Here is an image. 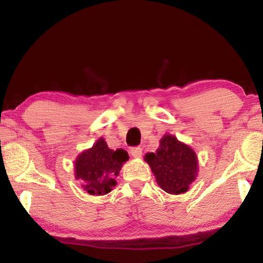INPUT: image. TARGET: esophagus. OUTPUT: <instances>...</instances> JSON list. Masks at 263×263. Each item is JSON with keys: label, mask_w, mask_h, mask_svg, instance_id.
<instances>
[{"label": "esophagus", "mask_w": 263, "mask_h": 263, "mask_svg": "<svg viewBox=\"0 0 263 263\" xmlns=\"http://www.w3.org/2000/svg\"><path fill=\"white\" fill-rule=\"evenodd\" d=\"M131 154L133 158H140L141 154H143V149H141L140 147H132Z\"/></svg>", "instance_id": "obj_1"}]
</instances>
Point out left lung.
<instances>
[{"label": "left lung", "mask_w": 263, "mask_h": 263, "mask_svg": "<svg viewBox=\"0 0 263 263\" xmlns=\"http://www.w3.org/2000/svg\"><path fill=\"white\" fill-rule=\"evenodd\" d=\"M145 161L151 167L156 180L170 194L189 191L198 173V157L189 145L172 135H165L156 152L145 154Z\"/></svg>", "instance_id": "obj_1"}]
</instances>
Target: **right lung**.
<instances>
[{
  "mask_svg": "<svg viewBox=\"0 0 263 263\" xmlns=\"http://www.w3.org/2000/svg\"><path fill=\"white\" fill-rule=\"evenodd\" d=\"M127 160L126 151L123 148L111 149L105 140L99 138L92 147L77 157L74 177L82 181V187L89 194H107L116 186L115 177L118 176L123 164Z\"/></svg>",
  "mask_w": 263,
  "mask_h": 263,
  "instance_id": "obj_1",
  "label": "right lung"
}]
</instances>
